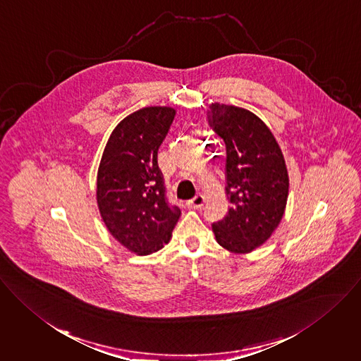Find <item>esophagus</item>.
Segmentation results:
<instances>
[{
  "mask_svg": "<svg viewBox=\"0 0 361 361\" xmlns=\"http://www.w3.org/2000/svg\"><path fill=\"white\" fill-rule=\"evenodd\" d=\"M203 202H204V198H203L202 195H197V197H194L192 200L187 202V206H188L190 209H200V207L203 206Z\"/></svg>",
  "mask_w": 361,
  "mask_h": 361,
  "instance_id": "esophagus-1",
  "label": "esophagus"
}]
</instances>
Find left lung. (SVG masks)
<instances>
[{"label":"left lung","mask_w":361,"mask_h":361,"mask_svg":"<svg viewBox=\"0 0 361 361\" xmlns=\"http://www.w3.org/2000/svg\"><path fill=\"white\" fill-rule=\"evenodd\" d=\"M207 121L227 152L228 214L213 223L217 242L230 252L247 253L270 238L285 212L289 178L270 128L255 114L212 104Z\"/></svg>","instance_id":"1"}]
</instances>
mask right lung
Wrapping results in <instances>:
<instances>
[{"label":"right lung","mask_w":361,"mask_h":361,"mask_svg":"<svg viewBox=\"0 0 361 361\" xmlns=\"http://www.w3.org/2000/svg\"><path fill=\"white\" fill-rule=\"evenodd\" d=\"M176 111L142 108L112 131L97 177V202L115 240L137 255L158 252L171 237L181 214L166 195L158 164L161 147Z\"/></svg>","instance_id":"add662e5"}]
</instances>
